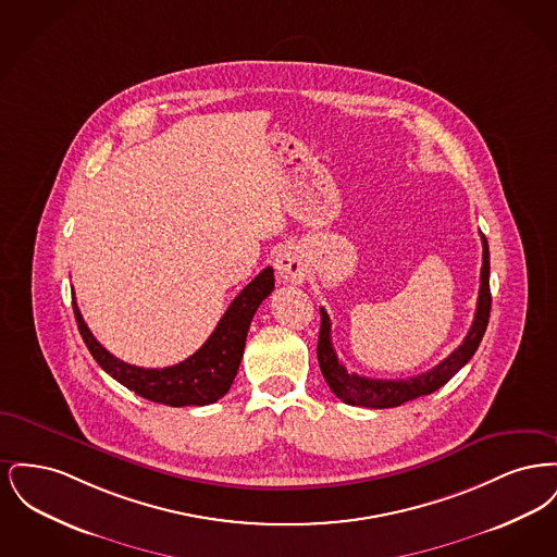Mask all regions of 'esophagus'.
<instances>
[{"label": "esophagus", "instance_id": "esophagus-1", "mask_svg": "<svg viewBox=\"0 0 557 557\" xmlns=\"http://www.w3.org/2000/svg\"><path fill=\"white\" fill-rule=\"evenodd\" d=\"M275 271H277L280 280H284L288 284H300L305 280V271H307L300 250L296 246L282 248L275 257Z\"/></svg>", "mask_w": 557, "mask_h": 557}]
</instances>
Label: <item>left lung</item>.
<instances>
[{"instance_id":"left-lung-1","label":"left lung","mask_w":557,"mask_h":557,"mask_svg":"<svg viewBox=\"0 0 557 557\" xmlns=\"http://www.w3.org/2000/svg\"><path fill=\"white\" fill-rule=\"evenodd\" d=\"M482 238V269H480V290H478L476 313L472 327L463 343L450 352L447 359H443L436 368L424 373L400 377V380H373L363 377L357 373H350L341 363L334 346H332V323L325 313L321 311V327H319L318 361L321 373L332 388V393L341 398L346 405L357 407H371V409H388L398 407L407 400L432 395L441 386H445L450 377L461 370L476 352L478 345L486 332L488 318H491V286H488V273H491V261H488V242L484 234Z\"/></svg>"}]
</instances>
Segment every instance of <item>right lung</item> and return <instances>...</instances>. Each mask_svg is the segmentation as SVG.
Returning <instances> with one entry per match:
<instances>
[{
	"label": "right lung",
	"mask_w": 557,
	"mask_h": 557,
	"mask_svg": "<svg viewBox=\"0 0 557 557\" xmlns=\"http://www.w3.org/2000/svg\"><path fill=\"white\" fill-rule=\"evenodd\" d=\"M275 277L273 269L265 267L244 290L239 292L216 323L209 341L200 346L186 361L162 368L146 370L129 366L114 355H110L89 332L87 323L81 318L79 307L73 300V311L79 325L83 343L98 361V366L121 382L125 388L139 397L154 400L160 405L186 407V405H211L223 397L238 373L239 361L246 346V334L250 321L255 318L259 305L273 292Z\"/></svg>",
	"instance_id": "1"
}]
</instances>
